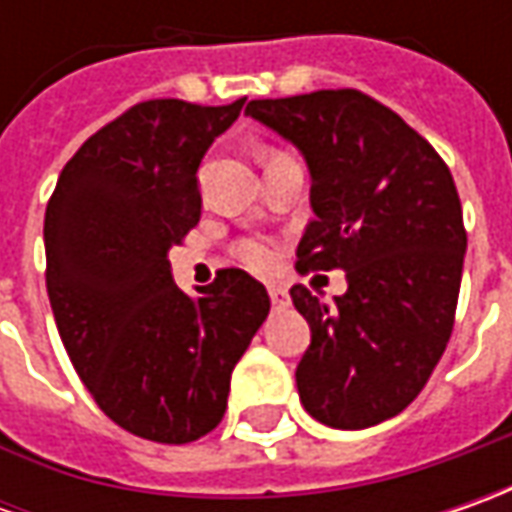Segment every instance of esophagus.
<instances>
[{
	"mask_svg": "<svg viewBox=\"0 0 512 512\" xmlns=\"http://www.w3.org/2000/svg\"><path fill=\"white\" fill-rule=\"evenodd\" d=\"M267 293H270V302L276 307L287 305V290L282 285H270L267 287Z\"/></svg>",
	"mask_w": 512,
	"mask_h": 512,
	"instance_id": "34e87169",
	"label": "esophagus"
}]
</instances>
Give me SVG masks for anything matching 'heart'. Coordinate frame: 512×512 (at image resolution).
<instances>
[{"label": "heart", "mask_w": 512, "mask_h": 512, "mask_svg": "<svg viewBox=\"0 0 512 512\" xmlns=\"http://www.w3.org/2000/svg\"><path fill=\"white\" fill-rule=\"evenodd\" d=\"M273 156H282L279 150H270L267 153V162L273 159ZM236 256H239V262L250 270H259V273H265L270 267L276 265V250L262 242V239H242L239 245H236Z\"/></svg>", "instance_id": "obj_1"}]
</instances>
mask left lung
<instances>
[{
  "label": "left lung",
  "instance_id": "left-lung-1",
  "mask_svg": "<svg viewBox=\"0 0 512 512\" xmlns=\"http://www.w3.org/2000/svg\"><path fill=\"white\" fill-rule=\"evenodd\" d=\"M245 113L310 168L316 219L296 270L347 273L336 305L290 287L310 325L296 367L302 404L339 430L373 427L422 393L450 342L467 250L456 182L424 136L362 90L253 99Z\"/></svg>",
  "mask_w": 512,
  "mask_h": 512
}]
</instances>
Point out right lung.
<instances>
[{
  "instance_id": "add662e5",
  "label": "right lung",
  "mask_w": 512,
  "mask_h": 512,
  "mask_svg": "<svg viewBox=\"0 0 512 512\" xmlns=\"http://www.w3.org/2000/svg\"><path fill=\"white\" fill-rule=\"evenodd\" d=\"M245 99H148L99 128L45 210V282L62 344L102 413L133 436L187 444L222 422L230 373L270 299L239 267L187 296L168 250L199 225V162Z\"/></svg>"
}]
</instances>
